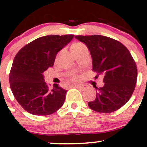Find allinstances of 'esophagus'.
I'll return each mask as SVG.
<instances>
[{"label":"esophagus","instance_id":"obj_1","mask_svg":"<svg viewBox=\"0 0 147 147\" xmlns=\"http://www.w3.org/2000/svg\"><path fill=\"white\" fill-rule=\"evenodd\" d=\"M71 87L77 88L81 89V90H84L86 89V85H73V86H71Z\"/></svg>","mask_w":147,"mask_h":147}]
</instances>
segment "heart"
<instances>
[{
	"label": "heart",
	"instance_id": "b5f03b06",
	"mask_svg": "<svg viewBox=\"0 0 147 147\" xmlns=\"http://www.w3.org/2000/svg\"><path fill=\"white\" fill-rule=\"evenodd\" d=\"M86 47L84 45L83 43H75L72 45L71 46V50L72 52H78L80 51V50H83V49L86 48ZM77 78L76 77H72V80H76Z\"/></svg>",
	"mask_w": 147,
	"mask_h": 147
}]
</instances>
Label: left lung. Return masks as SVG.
<instances>
[{
	"label": "left lung",
	"mask_w": 147,
	"mask_h": 147,
	"mask_svg": "<svg viewBox=\"0 0 147 147\" xmlns=\"http://www.w3.org/2000/svg\"><path fill=\"white\" fill-rule=\"evenodd\" d=\"M75 37L90 51L92 70L104 76V86L96 88V98L88 103L89 108L104 113L119 109L131 97L137 82V66L129 50L120 42L102 35Z\"/></svg>",
	"instance_id": "obj_1"
}]
</instances>
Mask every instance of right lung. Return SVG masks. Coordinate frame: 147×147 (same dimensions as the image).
Segmentation results:
<instances>
[{"label": "right lung", "instance_id": "add662e5", "mask_svg": "<svg viewBox=\"0 0 147 147\" xmlns=\"http://www.w3.org/2000/svg\"><path fill=\"white\" fill-rule=\"evenodd\" d=\"M73 34L41 36L22 48L10 70L11 91L18 104L35 115H48L63 106L67 90L58 84L50 89L43 72L52 67L57 54L73 38Z\"/></svg>", "mask_w": 147, "mask_h": 147}]
</instances>
